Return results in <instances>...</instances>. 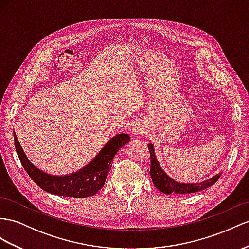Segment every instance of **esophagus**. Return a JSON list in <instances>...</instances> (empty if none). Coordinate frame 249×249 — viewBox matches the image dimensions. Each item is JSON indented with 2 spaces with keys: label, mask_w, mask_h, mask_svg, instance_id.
<instances>
[{
  "label": "esophagus",
  "mask_w": 249,
  "mask_h": 249,
  "mask_svg": "<svg viewBox=\"0 0 249 249\" xmlns=\"http://www.w3.org/2000/svg\"><path fill=\"white\" fill-rule=\"evenodd\" d=\"M133 132H135L136 135H141V133L143 132V129L140 128V126H136L135 128H133Z\"/></svg>",
  "instance_id": "1"
}]
</instances>
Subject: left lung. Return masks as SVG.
<instances>
[{
  "mask_svg": "<svg viewBox=\"0 0 249 249\" xmlns=\"http://www.w3.org/2000/svg\"><path fill=\"white\" fill-rule=\"evenodd\" d=\"M148 149L150 152V177L154 185L161 191L163 194L170 195V194H177V195H186V194H193L197 193L206 189L219 180V178L222 173L216 174L215 176L212 177L210 179H207L203 182L199 183H182L179 181H176L173 178L169 177L166 171H165L160 163H159L156 152H155V146L152 143L148 144Z\"/></svg>",
  "mask_w": 249,
  "mask_h": 249,
  "instance_id": "obj_1",
  "label": "left lung"
}]
</instances>
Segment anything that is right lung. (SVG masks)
Returning <instances> with one entry per match:
<instances>
[{"mask_svg": "<svg viewBox=\"0 0 249 249\" xmlns=\"http://www.w3.org/2000/svg\"><path fill=\"white\" fill-rule=\"evenodd\" d=\"M14 137L18 157L24 169L37 186L49 194L76 199L92 196L104 186L111 168L112 159L121 147L130 141V137L127 133H119L112 137L84 167L71 174L54 176L36 167L24 152L16 132H14Z\"/></svg>", "mask_w": 249, "mask_h": 249, "instance_id": "add662e5", "label": "right lung"}]
</instances>
